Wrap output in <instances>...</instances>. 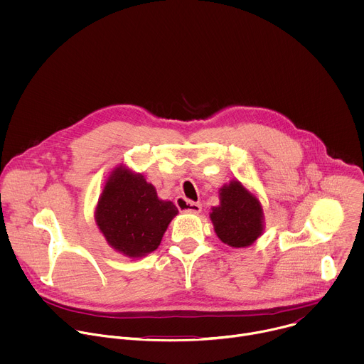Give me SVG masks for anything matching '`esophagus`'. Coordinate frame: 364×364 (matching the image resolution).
<instances>
[{
    "label": "esophagus",
    "instance_id": "obj_1",
    "mask_svg": "<svg viewBox=\"0 0 364 364\" xmlns=\"http://www.w3.org/2000/svg\"><path fill=\"white\" fill-rule=\"evenodd\" d=\"M176 205L180 212H190V213H200L201 212V204L190 201L184 197L176 198Z\"/></svg>",
    "mask_w": 364,
    "mask_h": 364
}]
</instances>
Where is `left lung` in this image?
<instances>
[{
	"label": "left lung",
	"instance_id": "8db88e82",
	"mask_svg": "<svg viewBox=\"0 0 364 364\" xmlns=\"http://www.w3.org/2000/svg\"><path fill=\"white\" fill-rule=\"evenodd\" d=\"M210 219L219 239L233 247L252 245L262 233V205L239 181L220 188V205Z\"/></svg>",
	"mask_w": 364,
	"mask_h": 364
}]
</instances>
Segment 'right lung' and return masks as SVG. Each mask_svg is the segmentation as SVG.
<instances>
[{"mask_svg": "<svg viewBox=\"0 0 364 364\" xmlns=\"http://www.w3.org/2000/svg\"><path fill=\"white\" fill-rule=\"evenodd\" d=\"M171 201L157 197L154 186L139 174L117 168L108 178L96 207V223L108 243L129 257L157 249L171 219Z\"/></svg>", "mask_w": 364, "mask_h": 364, "instance_id": "add662e5", "label": "right lung"}]
</instances>
